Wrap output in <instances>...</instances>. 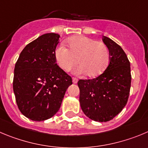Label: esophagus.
<instances>
[{
  "label": "esophagus",
  "instance_id": "34e87169",
  "mask_svg": "<svg viewBox=\"0 0 148 148\" xmlns=\"http://www.w3.org/2000/svg\"><path fill=\"white\" fill-rule=\"evenodd\" d=\"M72 81H73V82H74V83H77V82H78V79H77L76 77H73Z\"/></svg>",
  "mask_w": 148,
  "mask_h": 148
}]
</instances>
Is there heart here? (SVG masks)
Returning a JSON list of instances; mask_svg holds the SVG:
<instances>
[{
  "mask_svg": "<svg viewBox=\"0 0 148 148\" xmlns=\"http://www.w3.org/2000/svg\"><path fill=\"white\" fill-rule=\"evenodd\" d=\"M69 49L64 45L57 47L55 51V59L64 71H69L78 62L74 72L94 77L105 71L110 61V51L103 42L90 37L78 36L67 41Z\"/></svg>",
  "mask_w": 148,
  "mask_h": 148,
  "instance_id": "b5f03b06",
  "label": "heart"
}]
</instances>
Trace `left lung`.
<instances>
[{"mask_svg": "<svg viewBox=\"0 0 148 148\" xmlns=\"http://www.w3.org/2000/svg\"><path fill=\"white\" fill-rule=\"evenodd\" d=\"M110 51L105 71L96 78L79 79V102L82 110L91 120L107 122L118 115L126 105L130 93V62L120 45L103 36Z\"/></svg>", "mask_w": 148, "mask_h": 148, "instance_id": "obj_1", "label": "left lung"}]
</instances>
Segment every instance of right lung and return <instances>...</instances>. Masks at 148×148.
Listing matches in <instances>:
<instances>
[{
	"mask_svg": "<svg viewBox=\"0 0 148 148\" xmlns=\"http://www.w3.org/2000/svg\"><path fill=\"white\" fill-rule=\"evenodd\" d=\"M59 38L54 33L41 36L23 49L15 64L13 90L16 104L32 121L52 118L72 84L71 77L56 63Z\"/></svg>",
	"mask_w": 148,
	"mask_h": 148,
	"instance_id": "right-lung-1",
	"label": "right lung"
}]
</instances>
